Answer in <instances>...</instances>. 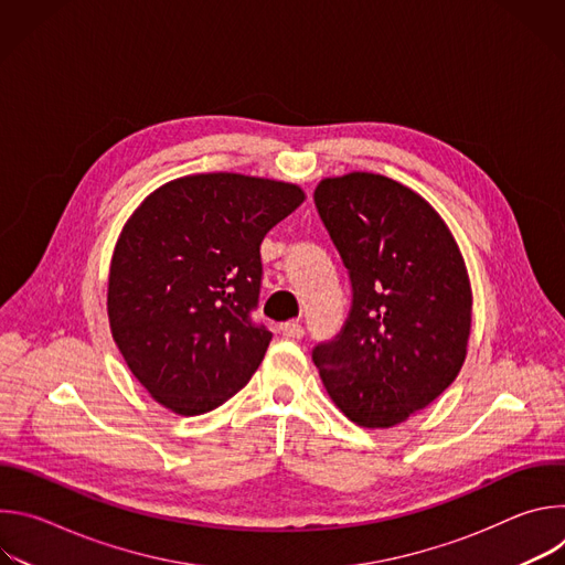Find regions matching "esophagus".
Segmentation results:
<instances>
[{"mask_svg":"<svg viewBox=\"0 0 565 565\" xmlns=\"http://www.w3.org/2000/svg\"><path fill=\"white\" fill-rule=\"evenodd\" d=\"M279 331L288 340H301L303 338V327L299 324V321H286V324Z\"/></svg>","mask_w":565,"mask_h":565,"instance_id":"34e87169","label":"esophagus"}]
</instances>
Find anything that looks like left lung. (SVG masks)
<instances>
[{"label": "left lung", "instance_id": "left-lung-1", "mask_svg": "<svg viewBox=\"0 0 565 565\" xmlns=\"http://www.w3.org/2000/svg\"><path fill=\"white\" fill-rule=\"evenodd\" d=\"M312 199L351 281L344 327L312 362L355 425L405 423L465 362L471 290L456 241L423 196L380 174L327 179Z\"/></svg>", "mask_w": 565, "mask_h": 565}]
</instances>
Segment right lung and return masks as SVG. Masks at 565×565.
I'll use <instances>...</instances> for the list:
<instances>
[{
    "mask_svg": "<svg viewBox=\"0 0 565 565\" xmlns=\"http://www.w3.org/2000/svg\"><path fill=\"white\" fill-rule=\"evenodd\" d=\"M301 201L290 183L196 174L156 190L127 221L111 259L109 324L160 405L212 412L259 369L273 340L253 317L259 248Z\"/></svg>",
    "mask_w": 565,
    "mask_h": 565,
    "instance_id": "obj_1",
    "label": "right lung"
}]
</instances>
